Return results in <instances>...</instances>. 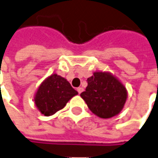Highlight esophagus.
Masks as SVG:
<instances>
[{
    "instance_id": "1",
    "label": "esophagus",
    "mask_w": 158,
    "mask_h": 158,
    "mask_svg": "<svg viewBox=\"0 0 158 158\" xmlns=\"http://www.w3.org/2000/svg\"><path fill=\"white\" fill-rule=\"evenodd\" d=\"M77 90H78V92H79V94H80L83 90H84V89H83V87H79V88H77Z\"/></svg>"
}]
</instances>
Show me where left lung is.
<instances>
[{
	"instance_id": "1",
	"label": "left lung",
	"mask_w": 158,
	"mask_h": 158,
	"mask_svg": "<svg viewBox=\"0 0 158 158\" xmlns=\"http://www.w3.org/2000/svg\"><path fill=\"white\" fill-rule=\"evenodd\" d=\"M85 91L80 94L88 108L100 118H111L123 109L127 92L119 79L110 73L96 72L87 79Z\"/></svg>"
}]
</instances>
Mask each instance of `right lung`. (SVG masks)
I'll return each instance as SVG.
<instances>
[{
  "label": "right lung",
  "mask_w": 158,
  "mask_h": 158,
  "mask_svg": "<svg viewBox=\"0 0 158 158\" xmlns=\"http://www.w3.org/2000/svg\"><path fill=\"white\" fill-rule=\"evenodd\" d=\"M78 94L66 79L56 73L49 76L40 85L34 98L38 110L45 116L56 114Z\"/></svg>",
  "instance_id": "1"
}]
</instances>
